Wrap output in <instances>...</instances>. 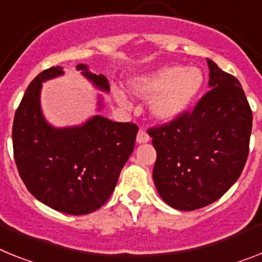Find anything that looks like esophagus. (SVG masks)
I'll list each match as a JSON object with an SVG mask.
<instances>
[{"instance_id": "1", "label": "esophagus", "mask_w": 262, "mask_h": 262, "mask_svg": "<svg viewBox=\"0 0 262 262\" xmlns=\"http://www.w3.org/2000/svg\"><path fill=\"white\" fill-rule=\"evenodd\" d=\"M149 140H150V137H149V135L144 130V129H141V130L137 133V142H138V144H146V142H149Z\"/></svg>"}]
</instances>
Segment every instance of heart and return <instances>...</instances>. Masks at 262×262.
<instances>
[{"instance_id":"1","label":"heart","mask_w":262,"mask_h":262,"mask_svg":"<svg viewBox=\"0 0 262 262\" xmlns=\"http://www.w3.org/2000/svg\"><path fill=\"white\" fill-rule=\"evenodd\" d=\"M204 82L199 68L173 65L158 69L148 76L136 78L132 92L141 97L157 96L151 105L155 117L161 121H173L192 104Z\"/></svg>"}]
</instances>
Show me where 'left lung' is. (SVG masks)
Returning <instances> with one entry per match:
<instances>
[{"instance_id": "8db88e82", "label": "left lung", "mask_w": 262, "mask_h": 262, "mask_svg": "<svg viewBox=\"0 0 262 262\" xmlns=\"http://www.w3.org/2000/svg\"><path fill=\"white\" fill-rule=\"evenodd\" d=\"M209 86L193 111L148 129L157 151L158 194L179 210H195L223 197L241 176L252 133V111L236 77L208 58Z\"/></svg>"}]
</instances>
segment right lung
I'll return each instance as SVG.
<instances>
[{
    "label": "right lung",
    "mask_w": 262,
    "mask_h": 262,
    "mask_svg": "<svg viewBox=\"0 0 262 262\" xmlns=\"http://www.w3.org/2000/svg\"><path fill=\"white\" fill-rule=\"evenodd\" d=\"M77 70L109 92L106 77L90 73L83 63ZM62 74V68L52 67L29 83L14 114L13 151L24 184L38 201L81 216L109 200L133 153L138 126L94 116L81 126L53 127L42 116L39 93L42 82Z\"/></svg>",
    "instance_id": "obj_1"
}]
</instances>
